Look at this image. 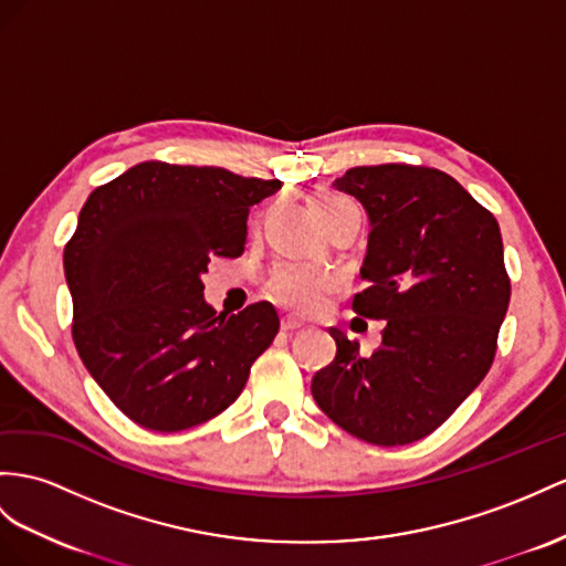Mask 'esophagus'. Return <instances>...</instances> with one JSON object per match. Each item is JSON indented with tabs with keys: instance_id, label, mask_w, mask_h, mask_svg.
<instances>
[{
	"instance_id": "obj_1",
	"label": "esophagus",
	"mask_w": 566,
	"mask_h": 566,
	"mask_svg": "<svg viewBox=\"0 0 566 566\" xmlns=\"http://www.w3.org/2000/svg\"><path fill=\"white\" fill-rule=\"evenodd\" d=\"M303 329V325L298 321H294V317H284L282 321V332H286V335H294V332Z\"/></svg>"
}]
</instances>
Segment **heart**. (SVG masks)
Instances as JSON below:
<instances>
[{"label":"heart","instance_id":"b5f03b06","mask_svg":"<svg viewBox=\"0 0 566 566\" xmlns=\"http://www.w3.org/2000/svg\"><path fill=\"white\" fill-rule=\"evenodd\" d=\"M342 202H349L346 198L332 196V193H315L311 196V210L325 212ZM332 292L329 274L301 263H282L274 268L268 280V294L280 303V306L289 311L308 313L317 306H323V301Z\"/></svg>","mask_w":566,"mask_h":566}]
</instances>
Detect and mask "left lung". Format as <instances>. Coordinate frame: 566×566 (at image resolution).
<instances>
[{
    "label": "left lung",
    "instance_id": "obj_1",
    "mask_svg": "<svg viewBox=\"0 0 566 566\" xmlns=\"http://www.w3.org/2000/svg\"><path fill=\"white\" fill-rule=\"evenodd\" d=\"M368 212V249L354 311L385 321L382 346L329 329L337 356L311 392L339 428L370 444L426 438L481 385L510 306L500 224L449 174L354 167L332 184Z\"/></svg>",
    "mask_w": 566,
    "mask_h": 566
}]
</instances>
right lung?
Instances as JSON below:
<instances>
[{
  "mask_svg": "<svg viewBox=\"0 0 566 566\" xmlns=\"http://www.w3.org/2000/svg\"><path fill=\"white\" fill-rule=\"evenodd\" d=\"M280 188L222 167L140 163L85 200L64 249L74 342L138 426L177 432L222 413L277 335L268 301L217 315L202 274L214 255H241L249 208Z\"/></svg>",
  "mask_w": 566,
  "mask_h": 566,
  "instance_id": "obj_1",
  "label": "right lung"
}]
</instances>
